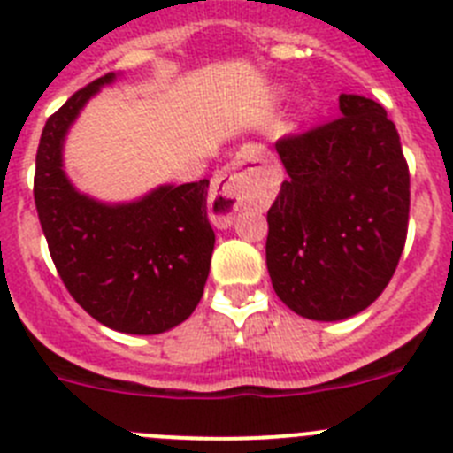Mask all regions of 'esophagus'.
Here are the masks:
<instances>
[{"mask_svg":"<svg viewBox=\"0 0 453 453\" xmlns=\"http://www.w3.org/2000/svg\"><path fill=\"white\" fill-rule=\"evenodd\" d=\"M263 163H265V150L247 145L219 172V177L213 183V195H211V211H213L211 218L218 226H229L235 211L242 208L251 190V181L261 172Z\"/></svg>","mask_w":453,"mask_h":453,"instance_id":"esophagus-1","label":"esophagus"}]
</instances>
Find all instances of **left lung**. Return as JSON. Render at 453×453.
Segmentation results:
<instances>
[{"label": "left lung", "instance_id": "left-lung-1", "mask_svg": "<svg viewBox=\"0 0 453 453\" xmlns=\"http://www.w3.org/2000/svg\"><path fill=\"white\" fill-rule=\"evenodd\" d=\"M288 172L267 211V272L290 311L338 322L365 311L397 270L411 177L381 104L340 95V118L276 142Z\"/></svg>", "mask_w": 453, "mask_h": 453}]
</instances>
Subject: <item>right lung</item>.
Here are the masks:
<instances>
[{"label":"right lung","mask_w":453,"mask_h":453,"mask_svg":"<svg viewBox=\"0 0 453 453\" xmlns=\"http://www.w3.org/2000/svg\"><path fill=\"white\" fill-rule=\"evenodd\" d=\"M118 77L88 83L47 119L34 197L51 261L74 302L108 329L156 335L186 322L203 295L215 247L208 181L163 183L131 202H102L72 183L63 161L67 134Z\"/></svg>","instance_id":"add662e5"}]
</instances>
